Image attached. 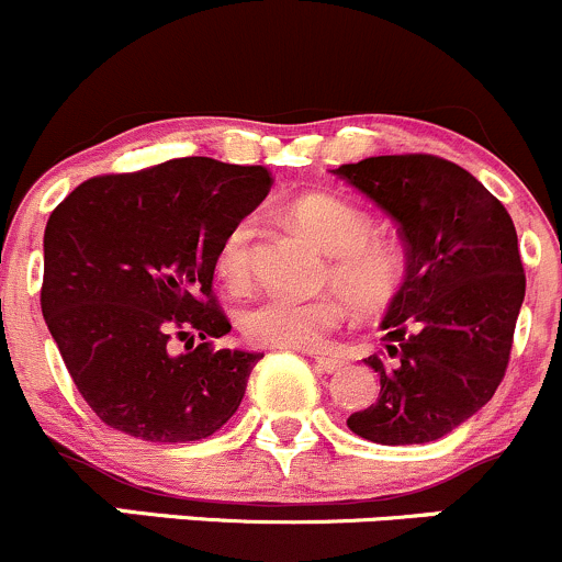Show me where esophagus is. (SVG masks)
<instances>
[{
	"instance_id": "obj_1",
	"label": "esophagus",
	"mask_w": 562,
	"mask_h": 562,
	"mask_svg": "<svg viewBox=\"0 0 562 562\" xmlns=\"http://www.w3.org/2000/svg\"><path fill=\"white\" fill-rule=\"evenodd\" d=\"M315 364L321 367L323 372H337L339 367H345L342 359H337V356H326V353H315Z\"/></svg>"
}]
</instances>
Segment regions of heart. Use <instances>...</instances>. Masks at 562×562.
Listing matches in <instances>:
<instances>
[{
    "mask_svg": "<svg viewBox=\"0 0 562 562\" xmlns=\"http://www.w3.org/2000/svg\"><path fill=\"white\" fill-rule=\"evenodd\" d=\"M291 217L328 252L323 282L337 285L356 310L375 313L400 296L407 280V249L400 236L370 231L364 209L339 195L310 192L291 203ZM255 236L258 220L245 214L214 249V271L228 288H245L252 280ZM344 297L337 291L317 296L266 293L245 304L236 323L255 348H317L345 321Z\"/></svg>",
    "mask_w": 562,
    "mask_h": 562,
    "instance_id": "heart-1",
    "label": "heart"
}]
</instances>
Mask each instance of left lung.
Here are the masks:
<instances>
[{
  "instance_id": "1",
  "label": "left lung",
  "mask_w": 562,
  "mask_h": 562,
  "mask_svg": "<svg viewBox=\"0 0 562 562\" xmlns=\"http://www.w3.org/2000/svg\"><path fill=\"white\" fill-rule=\"evenodd\" d=\"M334 173L394 220L407 249L405 288L383 321L389 356L364 359L381 396L348 427L372 443H429L506 378L525 299L517 228L475 176L443 157L383 155Z\"/></svg>"
}]
</instances>
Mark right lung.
<instances>
[{
	"label": "right lung",
	"instance_id": "right-lung-1",
	"mask_svg": "<svg viewBox=\"0 0 562 562\" xmlns=\"http://www.w3.org/2000/svg\"><path fill=\"white\" fill-rule=\"evenodd\" d=\"M271 184L263 166L179 157L92 176L50 212L40 307L105 427L190 443L239 411L263 356L214 345L231 331L212 288L214 249Z\"/></svg>",
	"mask_w": 562,
	"mask_h": 562
}]
</instances>
